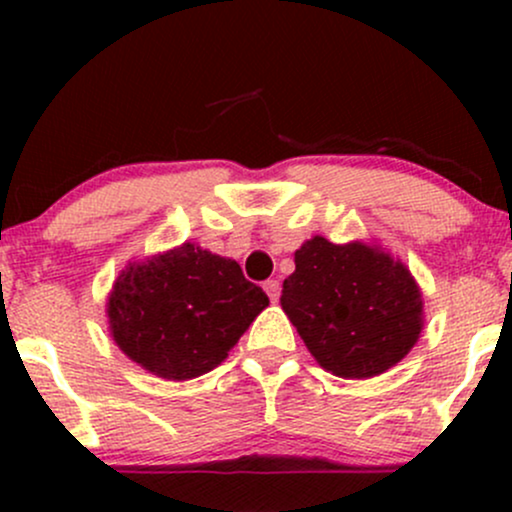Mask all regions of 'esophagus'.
<instances>
[{
    "label": "esophagus",
    "mask_w": 512,
    "mask_h": 512,
    "mask_svg": "<svg viewBox=\"0 0 512 512\" xmlns=\"http://www.w3.org/2000/svg\"><path fill=\"white\" fill-rule=\"evenodd\" d=\"M264 291H267L269 301L276 303V301H279V296H281V284H279V281H276V279L264 281Z\"/></svg>",
    "instance_id": "1"
}]
</instances>
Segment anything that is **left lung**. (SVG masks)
Wrapping results in <instances>:
<instances>
[{"label":"left lung","mask_w":512,"mask_h":512,"mask_svg":"<svg viewBox=\"0 0 512 512\" xmlns=\"http://www.w3.org/2000/svg\"><path fill=\"white\" fill-rule=\"evenodd\" d=\"M281 308L315 361L346 380L385 373L424 327V301L402 262L366 243L315 236L296 250Z\"/></svg>","instance_id":"8db88e82"}]
</instances>
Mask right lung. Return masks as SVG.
Masks as SVG:
<instances>
[{
  "mask_svg": "<svg viewBox=\"0 0 512 512\" xmlns=\"http://www.w3.org/2000/svg\"><path fill=\"white\" fill-rule=\"evenodd\" d=\"M269 305L236 260L192 243L117 276L108 298L115 344L166 380H190L216 368Z\"/></svg>",
  "mask_w": 512,
  "mask_h": 512,
  "instance_id": "1",
  "label": "right lung"
}]
</instances>
